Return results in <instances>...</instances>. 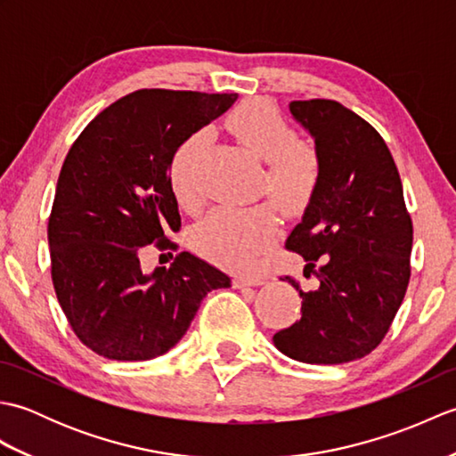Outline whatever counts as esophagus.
<instances>
[{"instance_id":"obj_1","label":"esophagus","mask_w":456,"mask_h":456,"mask_svg":"<svg viewBox=\"0 0 456 456\" xmlns=\"http://www.w3.org/2000/svg\"><path fill=\"white\" fill-rule=\"evenodd\" d=\"M233 284H235V288H253V286L263 284V278H258V276H235Z\"/></svg>"}]
</instances>
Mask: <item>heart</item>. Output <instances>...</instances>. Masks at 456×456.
Segmentation results:
<instances>
[{
	"instance_id": "obj_1",
	"label": "heart",
	"mask_w": 456,
	"mask_h": 456,
	"mask_svg": "<svg viewBox=\"0 0 456 456\" xmlns=\"http://www.w3.org/2000/svg\"><path fill=\"white\" fill-rule=\"evenodd\" d=\"M225 125L247 151L265 160L263 191L288 216L302 213L322 178V160L314 144L296 139L276 105L265 100L239 103ZM209 142V129L193 131L180 141L168 162L174 196L188 209L200 203V170ZM278 229L276 208L268 201L250 208H217L196 227L193 247L221 266L248 270L276 239Z\"/></svg>"
}]
</instances>
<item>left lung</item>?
<instances>
[{
    "instance_id": "obj_1",
    "label": "left lung",
    "mask_w": 456,
    "mask_h": 456,
    "mask_svg": "<svg viewBox=\"0 0 456 456\" xmlns=\"http://www.w3.org/2000/svg\"><path fill=\"white\" fill-rule=\"evenodd\" d=\"M315 141L322 178L286 247L305 260L302 317L274 335L307 364L356 361L382 343L410 284L413 225L392 154L370 123L333 100L289 103Z\"/></svg>"
}]
</instances>
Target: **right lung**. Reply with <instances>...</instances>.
<instances>
[{
  "label": "right lung",
  "instance_id": "right-lung-1",
  "mask_svg": "<svg viewBox=\"0 0 456 456\" xmlns=\"http://www.w3.org/2000/svg\"><path fill=\"white\" fill-rule=\"evenodd\" d=\"M237 94L137 90L94 118L66 154L48 247L54 292L72 331L110 361H149L188 331L201 299L231 278L190 253L144 274L142 247L176 248L168 162Z\"/></svg>",
  "mask_w": 456,
  "mask_h": 456
}]
</instances>
